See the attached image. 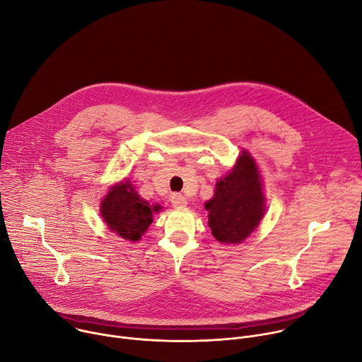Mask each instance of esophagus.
<instances>
[{
	"label": "esophagus",
	"instance_id": "34e87169",
	"mask_svg": "<svg viewBox=\"0 0 362 362\" xmlns=\"http://www.w3.org/2000/svg\"><path fill=\"white\" fill-rule=\"evenodd\" d=\"M170 202H172V205L173 206H176V208H182V206H186V198L183 194H180V193H173L172 194V198H170Z\"/></svg>",
	"mask_w": 362,
	"mask_h": 362
}]
</instances>
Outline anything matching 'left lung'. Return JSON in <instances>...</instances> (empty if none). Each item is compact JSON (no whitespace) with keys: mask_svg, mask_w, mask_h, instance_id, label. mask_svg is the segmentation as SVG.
<instances>
[{"mask_svg":"<svg viewBox=\"0 0 362 362\" xmlns=\"http://www.w3.org/2000/svg\"><path fill=\"white\" fill-rule=\"evenodd\" d=\"M266 198L257 164L243 151L234 169L216 182L214 198L205 204L212 235L223 244H240L258 226Z\"/></svg>","mask_w":362,"mask_h":362,"instance_id":"1","label":"left lung"}]
</instances>
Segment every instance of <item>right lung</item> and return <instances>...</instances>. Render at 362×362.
<instances>
[{
	"label": "right lung",
	"instance_id": "right-lung-1",
	"mask_svg": "<svg viewBox=\"0 0 362 362\" xmlns=\"http://www.w3.org/2000/svg\"><path fill=\"white\" fill-rule=\"evenodd\" d=\"M160 205H150L140 198L128 180L114 185L101 202V215L108 228L118 237L128 241H139L153 222V214Z\"/></svg>",
	"mask_w": 362,
	"mask_h": 362
}]
</instances>
